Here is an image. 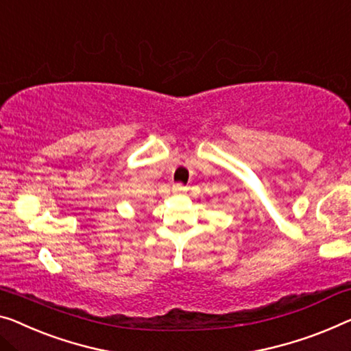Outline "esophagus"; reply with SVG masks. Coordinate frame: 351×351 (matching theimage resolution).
I'll return each instance as SVG.
<instances>
[{
	"instance_id": "34e87169",
	"label": "esophagus",
	"mask_w": 351,
	"mask_h": 351,
	"mask_svg": "<svg viewBox=\"0 0 351 351\" xmlns=\"http://www.w3.org/2000/svg\"><path fill=\"white\" fill-rule=\"evenodd\" d=\"M173 192L176 193V195H184L186 193V187L182 184H175L173 186Z\"/></svg>"
}]
</instances>
